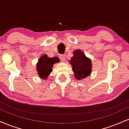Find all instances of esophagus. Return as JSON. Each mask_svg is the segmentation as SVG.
<instances>
[{
  "label": "esophagus",
  "mask_w": 129,
  "mask_h": 129,
  "mask_svg": "<svg viewBox=\"0 0 129 129\" xmlns=\"http://www.w3.org/2000/svg\"><path fill=\"white\" fill-rule=\"evenodd\" d=\"M60 59L62 60V61H64L65 59H66V55L65 54H60L59 55Z\"/></svg>",
  "instance_id": "obj_1"
}]
</instances>
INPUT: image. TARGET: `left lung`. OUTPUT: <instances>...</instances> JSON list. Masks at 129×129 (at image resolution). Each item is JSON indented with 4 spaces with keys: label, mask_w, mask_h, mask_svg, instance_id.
Listing matches in <instances>:
<instances>
[{
    "label": "left lung",
    "mask_w": 129,
    "mask_h": 129,
    "mask_svg": "<svg viewBox=\"0 0 129 129\" xmlns=\"http://www.w3.org/2000/svg\"><path fill=\"white\" fill-rule=\"evenodd\" d=\"M70 63L73 67L72 70L77 79H81L89 76L91 70V62L87 58L83 51L77 50L73 52Z\"/></svg>",
    "instance_id": "1"
}]
</instances>
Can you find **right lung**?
<instances>
[{"label": "right lung", "instance_id": "add662e5", "mask_svg": "<svg viewBox=\"0 0 129 129\" xmlns=\"http://www.w3.org/2000/svg\"><path fill=\"white\" fill-rule=\"evenodd\" d=\"M59 60V59L57 57L50 58L47 57L46 54L41 56L37 64V71L40 78L46 79L53 71V64L57 62Z\"/></svg>", "mask_w": 129, "mask_h": 129}]
</instances>
